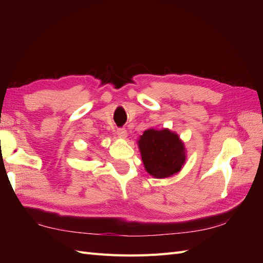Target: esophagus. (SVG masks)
I'll use <instances>...</instances> for the list:
<instances>
[{
    "instance_id": "obj_1",
    "label": "esophagus",
    "mask_w": 263,
    "mask_h": 263,
    "mask_svg": "<svg viewBox=\"0 0 263 263\" xmlns=\"http://www.w3.org/2000/svg\"><path fill=\"white\" fill-rule=\"evenodd\" d=\"M117 135L121 138H126L127 137V130L126 128H117Z\"/></svg>"
}]
</instances>
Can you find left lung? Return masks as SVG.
<instances>
[{"mask_svg":"<svg viewBox=\"0 0 263 263\" xmlns=\"http://www.w3.org/2000/svg\"><path fill=\"white\" fill-rule=\"evenodd\" d=\"M138 147L146 171L157 179L172 177L185 162L184 144L178 134L166 128L145 130Z\"/></svg>","mask_w":263,"mask_h":263,"instance_id":"8db88e82","label":"left lung"}]
</instances>
